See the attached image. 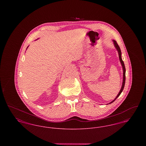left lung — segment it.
<instances>
[{"label": "left lung", "mask_w": 146, "mask_h": 146, "mask_svg": "<svg viewBox=\"0 0 146 146\" xmlns=\"http://www.w3.org/2000/svg\"><path fill=\"white\" fill-rule=\"evenodd\" d=\"M113 44H114V45L115 49H117V51H118V55H119V61H120V63H121V66H122V68H123V83H122V85H121V89H120V90L119 92L118 93V95L117 96V97H115L111 102H110L109 104H111V103H113V102L120 96V95L121 94V93L122 92V91H123V89H124V88L125 83V72H126V70H125L124 63L123 62V60H122V58H121V50H120V47L119 46V45H118L117 42H116L115 40H113Z\"/></svg>", "instance_id": "8db88e82"}]
</instances>
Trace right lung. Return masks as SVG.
<instances>
[{"mask_svg":"<svg viewBox=\"0 0 146 146\" xmlns=\"http://www.w3.org/2000/svg\"><path fill=\"white\" fill-rule=\"evenodd\" d=\"M28 48V47H27V48Z\"/></svg>","mask_w":146,"mask_h":146,"instance_id":"1","label":"right lung"}]
</instances>
